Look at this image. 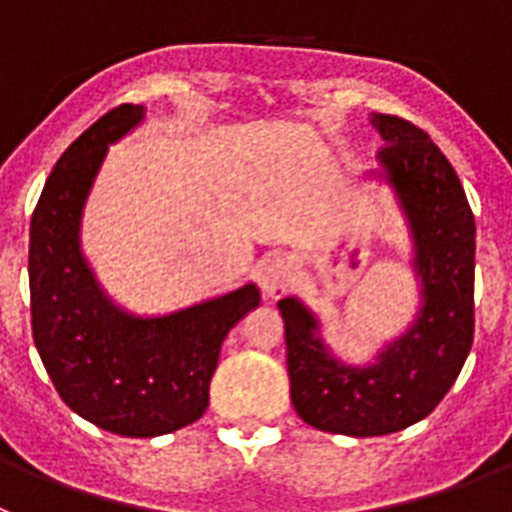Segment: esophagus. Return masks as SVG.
I'll use <instances>...</instances> for the list:
<instances>
[{
	"mask_svg": "<svg viewBox=\"0 0 512 512\" xmlns=\"http://www.w3.org/2000/svg\"><path fill=\"white\" fill-rule=\"evenodd\" d=\"M296 281V265L291 257H273L263 265L260 273V283L268 296H283L294 286Z\"/></svg>",
	"mask_w": 512,
	"mask_h": 512,
	"instance_id": "esophagus-1",
	"label": "esophagus"
}]
</instances>
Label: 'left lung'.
<instances>
[{
	"mask_svg": "<svg viewBox=\"0 0 512 512\" xmlns=\"http://www.w3.org/2000/svg\"><path fill=\"white\" fill-rule=\"evenodd\" d=\"M385 140L377 179L393 187L409 223L419 312L375 364H343L320 336V320L296 296L278 302L286 328L291 403L309 427L377 437L422 422L453 388L474 343L476 223L463 184L424 130L372 114Z\"/></svg>",
	"mask_w": 512,
	"mask_h": 512,
	"instance_id": "1",
	"label": "left lung"
}]
</instances>
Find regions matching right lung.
<instances>
[{"mask_svg": "<svg viewBox=\"0 0 512 512\" xmlns=\"http://www.w3.org/2000/svg\"><path fill=\"white\" fill-rule=\"evenodd\" d=\"M122 103L64 150L30 218L33 341L62 401L90 424L122 437H156L197 422L223 338L260 304L242 289L158 317H137L98 286L80 223L109 145L143 122Z\"/></svg>", "mask_w": 512, "mask_h": 512, "instance_id": "obj_1", "label": "right lung"}]
</instances>
